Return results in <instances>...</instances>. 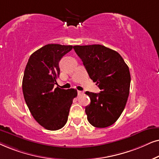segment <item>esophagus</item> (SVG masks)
I'll list each match as a JSON object with an SVG mask.
<instances>
[{
  "mask_svg": "<svg viewBox=\"0 0 159 159\" xmlns=\"http://www.w3.org/2000/svg\"><path fill=\"white\" fill-rule=\"evenodd\" d=\"M84 94V92H81V91H78V95H81V94Z\"/></svg>",
  "mask_w": 159,
  "mask_h": 159,
  "instance_id": "1",
  "label": "esophagus"
}]
</instances>
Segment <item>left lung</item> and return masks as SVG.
<instances>
[{"mask_svg":"<svg viewBox=\"0 0 159 159\" xmlns=\"http://www.w3.org/2000/svg\"><path fill=\"white\" fill-rule=\"evenodd\" d=\"M91 79L101 92H86L91 103L85 112L94 127L113 124L124 111L129 94V69L117 52L99 44L74 46Z\"/></svg>","mask_w":159,"mask_h":159,"instance_id":"left-lung-1","label":"left lung"}]
</instances>
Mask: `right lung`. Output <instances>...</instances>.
<instances>
[{"label": "right lung", "mask_w": 159, "mask_h": 159, "mask_svg": "<svg viewBox=\"0 0 159 159\" xmlns=\"http://www.w3.org/2000/svg\"><path fill=\"white\" fill-rule=\"evenodd\" d=\"M73 46L47 44L31 54L25 67L22 91L25 102L35 120L46 129L58 130L67 123L74 89L54 85L60 73L59 62Z\"/></svg>", "instance_id": "obj_1"}]
</instances>
